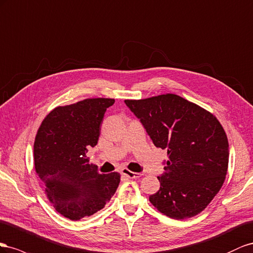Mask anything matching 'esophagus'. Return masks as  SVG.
Wrapping results in <instances>:
<instances>
[{
	"label": "esophagus",
	"instance_id": "34e87169",
	"mask_svg": "<svg viewBox=\"0 0 253 253\" xmlns=\"http://www.w3.org/2000/svg\"><path fill=\"white\" fill-rule=\"evenodd\" d=\"M121 174H122V175H124V176H126V177H128V178H130V179H133V178H139V177H141V176H142L141 172L130 171V170L126 169H123L121 170Z\"/></svg>",
	"mask_w": 253,
	"mask_h": 253
}]
</instances>
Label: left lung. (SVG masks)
Instances as JSON below:
<instances>
[{
  "mask_svg": "<svg viewBox=\"0 0 253 253\" xmlns=\"http://www.w3.org/2000/svg\"><path fill=\"white\" fill-rule=\"evenodd\" d=\"M156 147L167 149L160 190L149 201L174 219L193 217L219 192L229 162V144L218 120L176 94L126 99Z\"/></svg>",
  "mask_w": 253,
  "mask_h": 253,
  "instance_id": "obj_1",
  "label": "left lung"
}]
</instances>
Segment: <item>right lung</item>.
Listing matches in <instances>:
<instances>
[{
	"instance_id": "add662e5",
	"label": "right lung",
	"mask_w": 253,
	"mask_h": 253,
	"mask_svg": "<svg viewBox=\"0 0 253 253\" xmlns=\"http://www.w3.org/2000/svg\"><path fill=\"white\" fill-rule=\"evenodd\" d=\"M113 98H88L57 107L43 120L34 144L36 172L50 204L64 217L79 220L102 210L117 191L118 172L100 174L86 153L100 134Z\"/></svg>"
}]
</instances>
